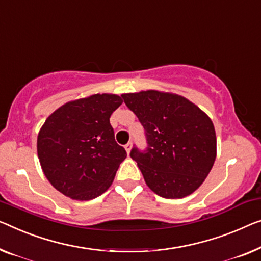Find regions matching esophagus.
Instances as JSON below:
<instances>
[{
    "mask_svg": "<svg viewBox=\"0 0 261 261\" xmlns=\"http://www.w3.org/2000/svg\"><path fill=\"white\" fill-rule=\"evenodd\" d=\"M124 147H125L126 152H127V154H129V153H130V151H131V149H132V143H131V142H129V143H127L126 145L124 146Z\"/></svg>",
    "mask_w": 261,
    "mask_h": 261,
    "instance_id": "34e87169",
    "label": "esophagus"
}]
</instances>
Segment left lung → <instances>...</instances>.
<instances>
[{
  "label": "left lung",
  "instance_id": "obj_1",
  "mask_svg": "<svg viewBox=\"0 0 261 261\" xmlns=\"http://www.w3.org/2000/svg\"><path fill=\"white\" fill-rule=\"evenodd\" d=\"M122 97L145 130L147 149L134 147L130 155L146 185L168 199L193 193L216 161L217 137L211 118L176 93L146 90Z\"/></svg>",
  "mask_w": 261,
  "mask_h": 261
}]
</instances>
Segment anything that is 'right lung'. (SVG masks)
<instances>
[{"label": "right lung", "mask_w": 261, "mask_h": 261, "mask_svg": "<svg viewBox=\"0 0 261 261\" xmlns=\"http://www.w3.org/2000/svg\"><path fill=\"white\" fill-rule=\"evenodd\" d=\"M122 98L95 93L63 104L45 119L37 154L46 179L75 200H90L110 188L126 151L115 141L110 116Z\"/></svg>", "instance_id": "add662e5"}]
</instances>
